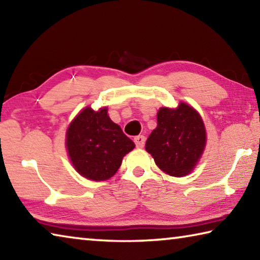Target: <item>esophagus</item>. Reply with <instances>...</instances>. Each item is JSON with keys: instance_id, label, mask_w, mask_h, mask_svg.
Returning <instances> with one entry per match:
<instances>
[{"instance_id": "34e87169", "label": "esophagus", "mask_w": 260, "mask_h": 260, "mask_svg": "<svg viewBox=\"0 0 260 260\" xmlns=\"http://www.w3.org/2000/svg\"><path fill=\"white\" fill-rule=\"evenodd\" d=\"M134 142L138 148H143L144 143H146V138L143 135H138L134 138Z\"/></svg>"}]
</instances>
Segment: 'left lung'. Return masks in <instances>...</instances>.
<instances>
[{"instance_id": "8db88e82", "label": "left lung", "mask_w": 260, "mask_h": 260, "mask_svg": "<svg viewBox=\"0 0 260 260\" xmlns=\"http://www.w3.org/2000/svg\"><path fill=\"white\" fill-rule=\"evenodd\" d=\"M205 128L196 110L180 103L177 109L161 108L157 127L149 135L146 150L156 165L173 177L191 172L205 147Z\"/></svg>"}]
</instances>
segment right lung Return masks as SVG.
<instances>
[{"label": "right lung", "instance_id": "right-lung-1", "mask_svg": "<svg viewBox=\"0 0 260 260\" xmlns=\"http://www.w3.org/2000/svg\"><path fill=\"white\" fill-rule=\"evenodd\" d=\"M104 108L100 111L86 108L70 125L67 147L79 173L94 181L111 178L121 165L122 157L135 144L114 124Z\"/></svg>", "mask_w": 260, "mask_h": 260}]
</instances>
